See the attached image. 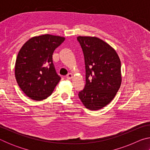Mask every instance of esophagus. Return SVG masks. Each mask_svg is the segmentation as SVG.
<instances>
[{
  "label": "esophagus",
  "instance_id": "1",
  "mask_svg": "<svg viewBox=\"0 0 150 150\" xmlns=\"http://www.w3.org/2000/svg\"><path fill=\"white\" fill-rule=\"evenodd\" d=\"M73 77V74H71V73H69V74H67V75L66 76V77H67V79H69V80L71 79Z\"/></svg>",
  "mask_w": 150,
  "mask_h": 150
}]
</instances>
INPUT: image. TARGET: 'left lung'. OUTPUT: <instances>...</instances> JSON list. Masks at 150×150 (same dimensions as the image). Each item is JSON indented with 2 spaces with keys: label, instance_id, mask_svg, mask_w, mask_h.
<instances>
[{
  "label": "left lung",
  "instance_id": "1",
  "mask_svg": "<svg viewBox=\"0 0 150 150\" xmlns=\"http://www.w3.org/2000/svg\"><path fill=\"white\" fill-rule=\"evenodd\" d=\"M85 57L86 84L78 95L86 108L97 110L115 98L122 83L121 63L117 53L96 37L78 36Z\"/></svg>",
  "mask_w": 150,
  "mask_h": 150
}]
</instances>
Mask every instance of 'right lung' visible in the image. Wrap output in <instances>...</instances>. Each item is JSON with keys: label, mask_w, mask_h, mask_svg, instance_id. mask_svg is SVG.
<instances>
[{"label": "right lung", "mask_w": 150, "mask_h": 150, "mask_svg": "<svg viewBox=\"0 0 150 150\" xmlns=\"http://www.w3.org/2000/svg\"><path fill=\"white\" fill-rule=\"evenodd\" d=\"M64 37L50 34L35 36L22 45L15 63V77L29 98L42 100L52 95L61 77L55 71L52 55Z\"/></svg>", "instance_id": "right-lung-1"}]
</instances>
